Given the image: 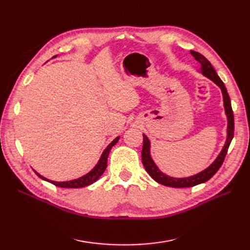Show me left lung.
Returning a JSON list of instances; mask_svg holds the SVG:
<instances>
[{"label":"left lung","mask_w":250,"mask_h":250,"mask_svg":"<svg viewBox=\"0 0 250 250\" xmlns=\"http://www.w3.org/2000/svg\"><path fill=\"white\" fill-rule=\"evenodd\" d=\"M191 54L200 63V65H201L200 72L202 73V75H204V76L210 79L214 83H216L219 87L221 88V92L223 95L224 109H225L226 117H228V138H226V142L224 144L220 154L217 156L214 163L211 164L209 167H208L206 170H203L197 174H195V175H193V176L184 177V178H176V177H171L169 175H166V174H164L160 169H158V167L153 162L152 157H151V154H150V141L145 134H143L144 144H143V149H142V162H143L144 167H145L149 175L152 177L155 181H157L158 184L167 186V187H172V188L194 187V186H197L199 184L206 183V181H208L209 178L213 177L216 174V172L219 170V168L222 166L225 155H226V153H228L229 147L230 145V142L233 138V130H234L233 112H232V108H231L229 96L228 94V90H226L224 83L222 82V80L220 78H219L213 65L210 64V62L206 57L201 55L200 53L195 52V51H191Z\"/></svg>","instance_id":"left-lung-1"}]
</instances>
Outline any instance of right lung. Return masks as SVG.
Masks as SVG:
<instances>
[{"instance_id":"right-lung-1","label":"right lung","mask_w":250,"mask_h":250,"mask_svg":"<svg viewBox=\"0 0 250 250\" xmlns=\"http://www.w3.org/2000/svg\"><path fill=\"white\" fill-rule=\"evenodd\" d=\"M54 57H56V56H54ZM119 139H120V137L116 138L106 147V149L103 151V153L100 157L99 162H98V164L95 166V168L92 171H89L87 174H85V175H83V176H81L77 179H73V180H69V181H53V180H50L46 177L42 176L41 174H39L36 171H34V172L40 178L46 180V181H49V183L53 184L56 187H60V188H83V187L89 186V185H92L93 183H95L96 180H98V178H99L104 173L105 169H106V167H107V157H108V154H109V151L112 148V146H115L116 144L118 143Z\"/></svg>"}]
</instances>
